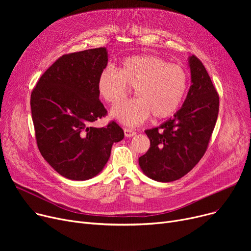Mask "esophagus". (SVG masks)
<instances>
[{
    "label": "esophagus",
    "instance_id": "obj_1",
    "mask_svg": "<svg viewBox=\"0 0 251 251\" xmlns=\"http://www.w3.org/2000/svg\"><path fill=\"white\" fill-rule=\"evenodd\" d=\"M124 134L126 137H132L134 135H136V132L134 130L132 129H128V128H125L124 129Z\"/></svg>",
    "mask_w": 251,
    "mask_h": 251
}]
</instances>
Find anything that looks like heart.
<instances>
[{"label": "heart", "instance_id": "b5f03b06", "mask_svg": "<svg viewBox=\"0 0 251 251\" xmlns=\"http://www.w3.org/2000/svg\"><path fill=\"white\" fill-rule=\"evenodd\" d=\"M128 86L134 88L136 99L116 105L111 117L126 126H136L151 114L155 119L172 116L186 95L188 74L180 65L144 55L124 59L118 71L107 67L99 74L98 94L111 104L127 97Z\"/></svg>", "mask_w": 251, "mask_h": 251}]
</instances>
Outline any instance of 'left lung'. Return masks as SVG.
I'll return each instance as SVG.
<instances>
[{
  "mask_svg": "<svg viewBox=\"0 0 251 251\" xmlns=\"http://www.w3.org/2000/svg\"><path fill=\"white\" fill-rule=\"evenodd\" d=\"M191 85L182 107L159 127L146 130L151 148L138 159L142 172L159 182L182 178L203 156L219 114V95L203 64L188 58Z\"/></svg>",
  "mask_w": 251,
  "mask_h": 251,
  "instance_id": "1",
  "label": "left lung"
}]
</instances>
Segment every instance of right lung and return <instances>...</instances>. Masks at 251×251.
Wrapping results in <instances>:
<instances>
[{
	"label": "right lung",
	"mask_w": 251,
	"mask_h": 251,
	"mask_svg": "<svg viewBox=\"0 0 251 251\" xmlns=\"http://www.w3.org/2000/svg\"><path fill=\"white\" fill-rule=\"evenodd\" d=\"M105 48L59 58L42 75L31 92L30 107L39 151L61 176L76 181L100 174L114 142L124 131L112 121L91 124L107 115L97 89L99 74L107 67Z\"/></svg>",
	"instance_id": "right-lung-1"
}]
</instances>
